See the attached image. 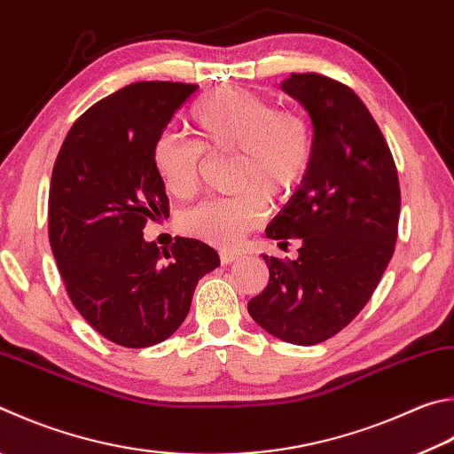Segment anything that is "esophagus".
Wrapping results in <instances>:
<instances>
[{"label":"esophagus","instance_id":"esophagus-1","mask_svg":"<svg viewBox=\"0 0 454 454\" xmlns=\"http://www.w3.org/2000/svg\"><path fill=\"white\" fill-rule=\"evenodd\" d=\"M240 252H232V250H224V252H220V262L222 263H230V262H234V260H238L240 258Z\"/></svg>","mask_w":454,"mask_h":454}]
</instances>
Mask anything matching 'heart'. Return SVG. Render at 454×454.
<instances>
[{"instance_id": "obj_1", "label": "heart", "mask_w": 454, "mask_h": 454, "mask_svg": "<svg viewBox=\"0 0 454 454\" xmlns=\"http://www.w3.org/2000/svg\"><path fill=\"white\" fill-rule=\"evenodd\" d=\"M199 141L162 133L153 145L154 168L172 194L186 199L199 186L202 153H238L234 188L242 194L204 200L180 216V230L212 246H236L268 210L308 172L313 129L295 109H276L266 97L240 87H220L192 106Z\"/></svg>"}]
</instances>
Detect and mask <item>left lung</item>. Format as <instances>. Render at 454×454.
<instances>
[{"label": "left lung", "mask_w": 454, "mask_h": 454, "mask_svg": "<svg viewBox=\"0 0 454 454\" xmlns=\"http://www.w3.org/2000/svg\"><path fill=\"white\" fill-rule=\"evenodd\" d=\"M282 89L309 113L313 153L266 236L301 246L295 260L262 255L270 279L248 311L278 340L316 345L340 333L373 295L397 242L401 191L389 145L348 85L292 73Z\"/></svg>", "instance_id": "8db88e82"}]
</instances>
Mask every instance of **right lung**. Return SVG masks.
I'll return each mask as SVG.
<instances>
[{
  "mask_svg": "<svg viewBox=\"0 0 454 454\" xmlns=\"http://www.w3.org/2000/svg\"><path fill=\"white\" fill-rule=\"evenodd\" d=\"M196 85L141 81L95 103L57 154L49 188V244L73 306L122 348L167 340L188 316L194 287L220 266L216 250L176 238L145 242L146 220L168 216L153 162L156 137Z\"/></svg>",
  "mask_w": 454,
  "mask_h": 454,
  "instance_id": "obj_1",
  "label": "right lung"
}]
</instances>
